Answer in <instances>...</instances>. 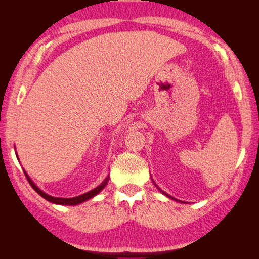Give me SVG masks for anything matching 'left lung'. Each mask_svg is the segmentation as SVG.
Wrapping results in <instances>:
<instances>
[{
  "label": "left lung",
  "instance_id": "8db88e82",
  "mask_svg": "<svg viewBox=\"0 0 259 259\" xmlns=\"http://www.w3.org/2000/svg\"><path fill=\"white\" fill-rule=\"evenodd\" d=\"M163 194H165V192H163ZM167 196H168V195H167ZM168 197H170V196H168ZM170 198H171V197H170Z\"/></svg>",
  "mask_w": 259,
  "mask_h": 259
}]
</instances>
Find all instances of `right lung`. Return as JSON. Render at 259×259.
<instances>
[{
  "mask_svg": "<svg viewBox=\"0 0 259 259\" xmlns=\"http://www.w3.org/2000/svg\"><path fill=\"white\" fill-rule=\"evenodd\" d=\"M24 174H25L26 179H28L29 184H30L32 189H34L35 191H36L37 194L41 196V197H44L45 200H47L49 202H52V203H56V204H65V206H75V204L81 203V202H84V201H86V200H90V198L94 197V196H96L97 194H99L101 190H102L103 187L106 186L107 181H108V179H106L105 181H102V183H101V185L97 186L96 189L91 190V191L86 192V194L81 195V196H78V197H73V198H59V197H52V196L45 194L44 191H41V190L38 189V187H37L36 185H35L34 183H32L31 179L28 177V174H26L25 171H24Z\"/></svg>",
  "mask_w": 259,
  "mask_h": 259,
  "instance_id": "obj_1",
  "label": "right lung"
}]
</instances>
